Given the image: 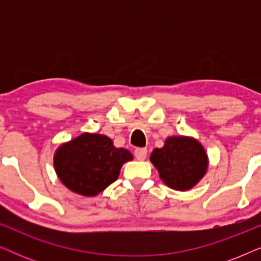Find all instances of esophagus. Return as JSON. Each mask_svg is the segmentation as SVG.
<instances>
[{"label":"esophagus","mask_w":261,"mask_h":261,"mask_svg":"<svg viewBox=\"0 0 261 261\" xmlns=\"http://www.w3.org/2000/svg\"><path fill=\"white\" fill-rule=\"evenodd\" d=\"M134 154L138 160H145L147 156V148H137L134 151Z\"/></svg>","instance_id":"esophagus-1"}]
</instances>
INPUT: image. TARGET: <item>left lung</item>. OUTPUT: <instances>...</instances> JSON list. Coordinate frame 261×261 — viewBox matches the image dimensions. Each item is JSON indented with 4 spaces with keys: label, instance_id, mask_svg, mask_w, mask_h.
I'll list each match as a JSON object with an SVG mask.
<instances>
[{
    "label": "left lung",
    "instance_id": "1",
    "mask_svg": "<svg viewBox=\"0 0 261 261\" xmlns=\"http://www.w3.org/2000/svg\"><path fill=\"white\" fill-rule=\"evenodd\" d=\"M149 160L160 179L177 191L190 190L208 170V154L198 140L191 137H169L162 148H154Z\"/></svg>",
    "mask_w": 261,
    "mask_h": 261
}]
</instances>
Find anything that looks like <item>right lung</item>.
Segmentation results:
<instances>
[{
    "label": "right lung",
    "instance_id": "add662e5",
    "mask_svg": "<svg viewBox=\"0 0 261 261\" xmlns=\"http://www.w3.org/2000/svg\"><path fill=\"white\" fill-rule=\"evenodd\" d=\"M133 159L107 135L83 133L57 148L53 165L59 180L74 194L92 197L119 178L121 167Z\"/></svg>",
    "mask_w": 261,
    "mask_h": 261
}]
</instances>
